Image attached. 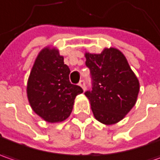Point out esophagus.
<instances>
[{
	"label": "esophagus",
	"instance_id": "esophagus-1",
	"mask_svg": "<svg viewBox=\"0 0 160 160\" xmlns=\"http://www.w3.org/2000/svg\"><path fill=\"white\" fill-rule=\"evenodd\" d=\"M79 85H80V87L83 89V90H85V89H86V83H85V81L83 80H81L80 81V83H79Z\"/></svg>",
	"mask_w": 160,
	"mask_h": 160
}]
</instances>
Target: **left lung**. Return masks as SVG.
<instances>
[{"label":"left lung","instance_id":"obj_1","mask_svg":"<svg viewBox=\"0 0 160 160\" xmlns=\"http://www.w3.org/2000/svg\"><path fill=\"white\" fill-rule=\"evenodd\" d=\"M85 57L92 87L84 94L90 101L93 115L103 124H115L134 107L138 80L117 49H105L100 54L86 53Z\"/></svg>","mask_w":160,"mask_h":160}]
</instances>
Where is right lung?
Returning <instances> with one entry per match:
<instances>
[{"instance_id":"right-lung-1","label":"right lung","mask_w":160,"mask_h":160,"mask_svg":"<svg viewBox=\"0 0 160 160\" xmlns=\"http://www.w3.org/2000/svg\"><path fill=\"white\" fill-rule=\"evenodd\" d=\"M58 50L45 48L31 71L27 95L33 111L48 122H61L71 115L74 99L83 92L70 81V68Z\"/></svg>"}]
</instances>
